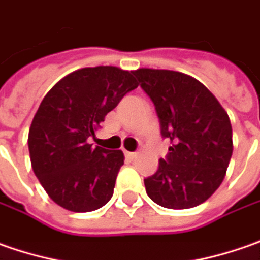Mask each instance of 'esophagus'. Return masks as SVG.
Returning <instances> with one entry per match:
<instances>
[{"label": "esophagus", "mask_w": 260, "mask_h": 260, "mask_svg": "<svg viewBox=\"0 0 260 260\" xmlns=\"http://www.w3.org/2000/svg\"><path fill=\"white\" fill-rule=\"evenodd\" d=\"M125 155H126L128 158H131V160H134V158H135V157L138 155V152H129V151H126V152H125Z\"/></svg>", "instance_id": "esophagus-1"}]
</instances>
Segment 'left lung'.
Masks as SVG:
<instances>
[{"mask_svg":"<svg viewBox=\"0 0 260 260\" xmlns=\"http://www.w3.org/2000/svg\"><path fill=\"white\" fill-rule=\"evenodd\" d=\"M152 100L169 154L144 179L147 195L164 208H193L222 183L233 154L230 118L193 77L169 70L132 71Z\"/></svg>","mask_w":260,"mask_h":260,"instance_id":"1","label":"left lung"}]
</instances>
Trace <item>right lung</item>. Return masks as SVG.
Returning a JSON list of instances; mask_svg holds the SVG:
<instances>
[{"label": "right lung", "mask_w": 260, "mask_h": 260, "mask_svg": "<svg viewBox=\"0 0 260 260\" xmlns=\"http://www.w3.org/2000/svg\"><path fill=\"white\" fill-rule=\"evenodd\" d=\"M137 87L132 71L94 67L65 75L43 97L28 131V152L35 175L55 204L90 212L110 201L123 152L87 140Z\"/></svg>", "instance_id": "add662e5"}]
</instances>
